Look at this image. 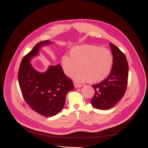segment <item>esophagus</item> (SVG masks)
<instances>
[{"mask_svg": "<svg viewBox=\"0 0 148 148\" xmlns=\"http://www.w3.org/2000/svg\"><path fill=\"white\" fill-rule=\"evenodd\" d=\"M74 86H75V88H77L82 87V84H78V83H74Z\"/></svg>", "mask_w": 148, "mask_h": 148, "instance_id": "obj_1", "label": "esophagus"}]
</instances>
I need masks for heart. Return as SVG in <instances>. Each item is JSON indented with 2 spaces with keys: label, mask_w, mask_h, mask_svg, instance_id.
<instances>
[{
  "label": "heart",
  "mask_w": 148,
  "mask_h": 148,
  "mask_svg": "<svg viewBox=\"0 0 148 148\" xmlns=\"http://www.w3.org/2000/svg\"><path fill=\"white\" fill-rule=\"evenodd\" d=\"M70 57L64 56L61 64L65 74L71 77L79 69L74 78L79 82L98 83L109 75L113 64V56L109 50L100 47L84 45L73 48Z\"/></svg>",
  "instance_id": "b5f03b06"
}]
</instances>
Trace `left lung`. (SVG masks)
I'll list each match as a JSON object with an SVG mask.
<instances>
[{
    "mask_svg": "<svg viewBox=\"0 0 148 148\" xmlns=\"http://www.w3.org/2000/svg\"><path fill=\"white\" fill-rule=\"evenodd\" d=\"M113 54L111 72L104 81L92 85L95 90L91 104L100 110L114 106L124 96L127 87L128 64L124 53L113 44L110 43Z\"/></svg>",
    "mask_w": 148,
    "mask_h": 148,
    "instance_id": "1",
    "label": "left lung"
}]
</instances>
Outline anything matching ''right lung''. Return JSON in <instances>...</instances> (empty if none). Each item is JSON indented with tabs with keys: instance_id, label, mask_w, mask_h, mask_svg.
I'll return each mask as SVG.
<instances>
[{
	"instance_id": "add662e5",
	"label": "right lung",
	"mask_w": 148,
	"mask_h": 148,
	"mask_svg": "<svg viewBox=\"0 0 148 148\" xmlns=\"http://www.w3.org/2000/svg\"><path fill=\"white\" fill-rule=\"evenodd\" d=\"M51 42L38 43L21 60L18 78L22 95L33 110L45 117L56 115L63 108L66 95L74 88L73 83L64 73L60 65L50 66L45 73L35 70L31 58L38 54L39 48Z\"/></svg>"
}]
</instances>
